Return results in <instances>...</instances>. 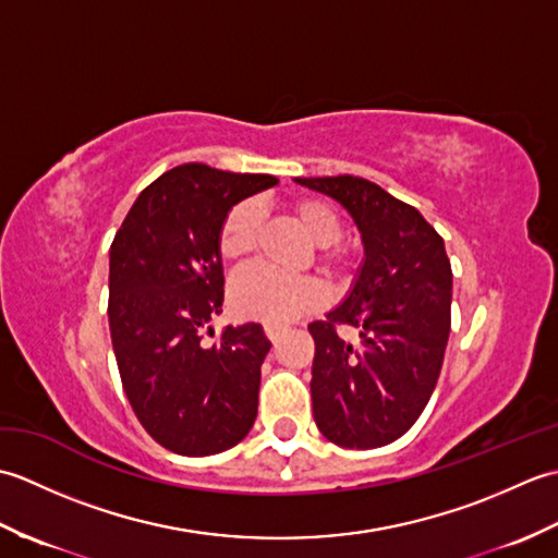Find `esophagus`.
I'll return each mask as SVG.
<instances>
[{
  "mask_svg": "<svg viewBox=\"0 0 558 558\" xmlns=\"http://www.w3.org/2000/svg\"><path fill=\"white\" fill-rule=\"evenodd\" d=\"M282 330H286V328L278 326V324H264V333H266L268 340H278Z\"/></svg>",
  "mask_w": 558,
  "mask_h": 558,
  "instance_id": "1",
  "label": "esophagus"
}]
</instances>
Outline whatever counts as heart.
Masks as SVG:
<instances>
[{
	"instance_id": "heart-1",
	"label": "heart",
	"mask_w": 558,
	"mask_h": 558,
	"mask_svg": "<svg viewBox=\"0 0 558 558\" xmlns=\"http://www.w3.org/2000/svg\"><path fill=\"white\" fill-rule=\"evenodd\" d=\"M294 220L318 244V264L333 280H348L354 270V260L348 248L338 244L342 225L338 213L326 201L302 196L290 204ZM260 210L254 201H240L218 228V254L228 264H240L258 246ZM326 302V288L316 278L282 276L264 266H252L236 272L230 288V304L234 314L256 322L286 324L310 312H316Z\"/></svg>"
}]
</instances>
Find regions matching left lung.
Segmentation results:
<instances>
[{"mask_svg":"<svg viewBox=\"0 0 558 558\" xmlns=\"http://www.w3.org/2000/svg\"><path fill=\"white\" fill-rule=\"evenodd\" d=\"M298 182L340 201L364 242L348 300L310 324L316 426L342 448L386 446L417 422L441 374L453 288L444 240L417 208L362 177ZM340 325L357 329L359 342L342 339Z\"/></svg>","mask_w":558,"mask_h":558,"instance_id":"8db88e82","label":"left lung"}]
</instances>
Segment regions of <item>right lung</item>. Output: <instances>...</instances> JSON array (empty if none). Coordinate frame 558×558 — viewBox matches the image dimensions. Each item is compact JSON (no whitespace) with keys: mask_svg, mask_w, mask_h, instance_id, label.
I'll return each mask as SVG.
<instances>
[{"mask_svg":"<svg viewBox=\"0 0 558 558\" xmlns=\"http://www.w3.org/2000/svg\"><path fill=\"white\" fill-rule=\"evenodd\" d=\"M272 184V174L180 165L138 194L112 240L108 318L122 388L141 426L172 453H220L254 426L270 350L264 328L228 326L213 345L204 328L225 300L220 222Z\"/></svg>","mask_w":558,"mask_h":558,"instance_id":"right-lung-1","label":"right lung"}]
</instances>
